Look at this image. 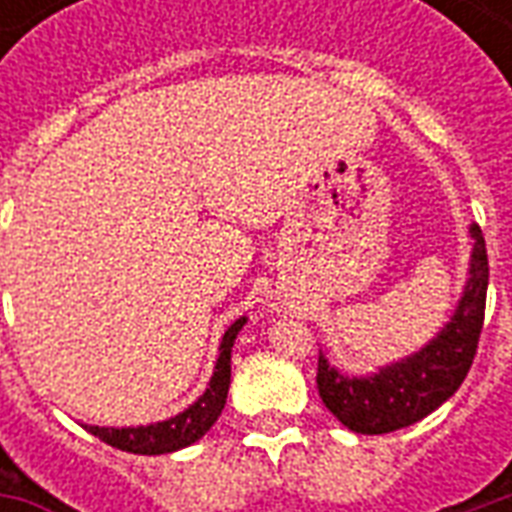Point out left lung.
Instances as JSON below:
<instances>
[{
    "label": "left lung",
    "instance_id": "left-lung-1",
    "mask_svg": "<svg viewBox=\"0 0 512 512\" xmlns=\"http://www.w3.org/2000/svg\"><path fill=\"white\" fill-rule=\"evenodd\" d=\"M472 260L463 296L450 323L417 354L378 367L373 376H345L343 370L318 356V392L326 408L354 433H392L408 428L450 400L477 354L483 332L485 293H488V255L483 230L472 224Z\"/></svg>",
    "mask_w": 512,
    "mask_h": 512
}]
</instances>
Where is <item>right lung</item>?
Segmentation results:
<instances>
[{
	"label": "right lung",
	"mask_w": 512,
	"mask_h": 512,
	"mask_svg": "<svg viewBox=\"0 0 512 512\" xmlns=\"http://www.w3.org/2000/svg\"><path fill=\"white\" fill-rule=\"evenodd\" d=\"M246 318H238L230 323V329L224 332L222 345H219V359L213 367V376L208 381V389L202 392L186 411H180L175 417L153 425H136V428H98V425H84L93 436H98L106 444H112L117 450L134 452V455H164L189 447L197 439H202L211 425L222 414L227 403V389H230V354L238 332L244 329Z\"/></svg>",
	"instance_id": "right-lung-1"
}]
</instances>
